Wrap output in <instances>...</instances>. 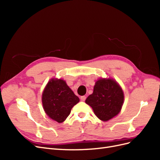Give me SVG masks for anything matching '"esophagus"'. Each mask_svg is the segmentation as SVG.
<instances>
[{
	"label": "esophagus",
	"instance_id": "1",
	"mask_svg": "<svg viewBox=\"0 0 160 160\" xmlns=\"http://www.w3.org/2000/svg\"><path fill=\"white\" fill-rule=\"evenodd\" d=\"M80 99H81V101H84L86 99V97H85V95H83V96H81V98H80Z\"/></svg>",
	"mask_w": 160,
	"mask_h": 160
}]
</instances>
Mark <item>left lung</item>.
I'll use <instances>...</instances> for the list:
<instances>
[{
  "label": "left lung",
  "mask_w": 160,
  "mask_h": 160,
  "mask_svg": "<svg viewBox=\"0 0 160 160\" xmlns=\"http://www.w3.org/2000/svg\"><path fill=\"white\" fill-rule=\"evenodd\" d=\"M123 99V92L115 81L102 79L96 82L93 93L85 103L93 108L97 117L106 122L120 112Z\"/></svg>",
  "instance_id": "obj_1"
}]
</instances>
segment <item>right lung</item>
I'll use <instances>...</instances> for the list:
<instances>
[{
  "label": "right lung",
  "mask_w": 160,
  "mask_h": 160,
  "mask_svg": "<svg viewBox=\"0 0 160 160\" xmlns=\"http://www.w3.org/2000/svg\"><path fill=\"white\" fill-rule=\"evenodd\" d=\"M79 101L65 81L52 79L43 91V108L50 118L58 123L63 122L71 113L72 108Z\"/></svg>",
  "instance_id": "obj_1"
}]
</instances>
